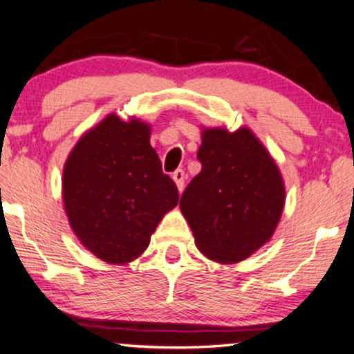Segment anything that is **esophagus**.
I'll use <instances>...</instances> for the list:
<instances>
[{
	"mask_svg": "<svg viewBox=\"0 0 354 354\" xmlns=\"http://www.w3.org/2000/svg\"><path fill=\"white\" fill-rule=\"evenodd\" d=\"M173 180L176 183L178 191L183 192V189H185V180H186L185 171H183V169H176V171L173 173Z\"/></svg>",
	"mask_w": 354,
	"mask_h": 354,
	"instance_id": "esophagus-1",
	"label": "esophagus"
}]
</instances>
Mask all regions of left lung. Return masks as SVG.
Instances as JSON below:
<instances>
[{"mask_svg": "<svg viewBox=\"0 0 354 354\" xmlns=\"http://www.w3.org/2000/svg\"><path fill=\"white\" fill-rule=\"evenodd\" d=\"M203 165L181 196V212L201 253L218 263H239L274 234L286 191L270 151L248 127L203 131Z\"/></svg>", "mask_w": 354, "mask_h": 354, "instance_id": "obj_1", "label": "left lung"}]
</instances>
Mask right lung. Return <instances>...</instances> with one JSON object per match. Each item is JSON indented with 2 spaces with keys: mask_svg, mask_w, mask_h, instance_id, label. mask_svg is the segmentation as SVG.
Instances as JSON below:
<instances>
[{
  "mask_svg": "<svg viewBox=\"0 0 354 354\" xmlns=\"http://www.w3.org/2000/svg\"><path fill=\"white\" fill-rule=\"evenodd\" d=\"M62 194L71 230L95 257L125 265L140 257L180 194L150 145V125L109 114L70 151Z\"/></svg>",
  "mask_w": 354,
  "mask_h": 354,
  "instance_id": "obj_1",
  "label": "right lung"
}]
</instances>
